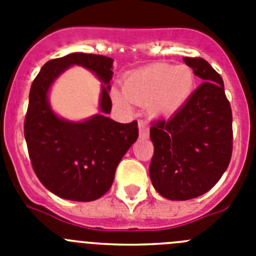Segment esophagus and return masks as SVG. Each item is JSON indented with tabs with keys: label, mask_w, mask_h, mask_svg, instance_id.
<instances>
[{
	"label": "esophagus",
	"mask_w": 256,
	"mask_h": 256,
	"mask_svg": "<svg viewBox=\"0 0 256 256\" xmlns=\"http://www.w3.org/2000/svg\"><path fill=\"white\" fill-rule=\"evenodd\" d=\"M138 130H140V137L141 138H148V126L144 122H140L138 123Z\"/></svg>",
	"instance_id": "esophagus-1"
}]
</instances>
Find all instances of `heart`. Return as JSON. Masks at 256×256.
Here are the masks:
<instances>
[{
    "label": "heart",
    "mask_w": 256,
    "mask_h": 256,
    "mask_svg": "<svg viewBox=\"0 0 256 256\" xmlns=\"http://www.w3.org/2000/svg\"><path fill=\"white\" fill-rule=\"evenodd\" d=\"M195 74L187 65L152 64L126 74L123 92L114 90L112 101L123 108L130 102L146 106L152 118H170L188 102L195 90Z\"/></svg>",
    "instance_id": "obj_1"
}]
</instances>
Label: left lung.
Listing matches in <instances>:
<instances>
[{
	"label": "left lung",
	"mask_w": 256,
	"mask_h": 256,
	"mask_svg": "<svg viewBox=\"0 0 256 256\" xmlns=\"http://www.w3.org/2000/svg\"><path fill=\"white\" fill-rule=\"evenodd\" d=\"M204 82L168 120L151 126L150 180L168 200L195 198L209 191L232 156V110L223 79L201 58H183Z\"/></svg>",
	"instance_id": "8db88e82"
}]
</instances>
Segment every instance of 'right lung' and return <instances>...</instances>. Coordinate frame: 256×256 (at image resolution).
<instances>
[{
    "instance_id": "obj_1",
    "label": "right lung",
    "mask_w": 256,
    "mask_h": 256,
    "mask_svg": "<svg viewBox=\"0 0 256 256\" xmlns=\"http://www.w3.org/2000/svg\"><path fill=\"white\" fill-rule=\"evenodd\" d=\"M112 58L73 52L47 61L32 83L24 136L36 176L48 191L72 201H94L105 195L128 148L138 138L137 122L118 123L108 118ZM74 64L100 80V112L80 122L58 117L48 101L52 84Z\"/></svg>"
}]
</instances>
